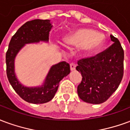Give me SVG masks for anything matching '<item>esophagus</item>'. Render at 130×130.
I'll list each match as a JSON object with an SVG mask.
<instances>
[{
	"label": "esophagus",
	"instance_id": "34e87169",
	"mask_svg": "<svg viewBox=\"0 0 130 130\" xmlns=\"http://www.w3.org/2000/svg\"><path fill=\"white\" fill-rule=\"evenodd\" d=\"M75 67H76V64H75V63H73V62L71 63V64H70V68H71V71H74V70H75Z\"/></svg>",
	"mask_w": 130,
	"mask_h": 130
}]
</instances>
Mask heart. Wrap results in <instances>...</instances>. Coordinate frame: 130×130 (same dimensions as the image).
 <instances>
[{
    "label": "heart",
    "instance_id": "b5f03b06",
    "mask_svg": "<svg viewBox=\"0 0 130 130\" xmlns=\"http://www.w3.org/2000/svg\"><path fill=\"white\" fill-rule=\"evenodd\" d=\"M64 42L69 46L80 47L87 53L97 51L103 43V38L97 32L90 30H80L65 39Z\"/></svg>",
    "mask_w": 130,
    "mask_h": 130
}]
</instances>
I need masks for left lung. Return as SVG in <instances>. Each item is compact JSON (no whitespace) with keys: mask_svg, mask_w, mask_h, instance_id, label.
<instances>
[{"mask_svg":"<svg viewBox=\"0 0 130 130\" xmlns=\"http://www.w3.org/2000/svg\"><path fill=\"white\" fill-rule=\"evenodd\" d=\"M113 43L105 51L77 61L76 69L82 74L77 86L79 98L86 103L105 102L118 89L123 76L124 51L117 38L110 35Z\"/></svg>","mask_w":130,"mask_h":130,"instance_id":"left-lung-1","label":"left lung"}]
</instances>
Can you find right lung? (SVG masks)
Listing matches in <instances>:
<instances>
[{"label":"right lung","mask_w":130,"mask_h":130,"mask_svg":"<svg viewBox=\"0 0 130 130\" xmlns=\"http://www.w3.org/2000/svg\"><path fill=\"white\" fill-rule=\"evenodd\" d=\"M50 20L35 19L27 21L12 37L6 53L7 76L12 88L22 99L33 104H43L51 101L55 95L59 82L70 73V65L61 61L50 69L43 85L27 87L21 84L14 72V60L20 50L27 43L48 42L49 32L53 25Z\"/></svg>","instance_id":"obj_1"}]
</instances>
